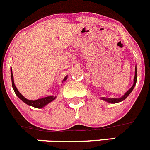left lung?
I'll use <instances>...</instances> for the list:
<instances>
[{"mask_svg":"<svg viewBox=\"0 0 150 150\" xmlns=\"http://www.w3.org/2000/svg\"><path fill=\"white\" fill-rule=\"evenodd\" d=\"M136 80H137V71H136H136H135L134 82H133V85L132 86L131 88H130V90H129L128 91H127V93H126L122 98H103L102 99L104 100H106V101L109 102V103H118V102H120V101H122V100H125L126 98L129 96V94L131 93L132 90H133V88H134L135 85H136Z\"/></svg>","mask_w":150,"mask_h":150,"instance_id":"8db88e82","label":"left lung"}]
</instances>
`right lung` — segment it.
I'll return each mask as SVG.
<instances>
[{
	"mask_svg": "<svg viewBox=\"0 0 150 150\" xmlns=\"http://www.w3.org/2000/svg\"><path fill=\"white\" fill-rule=\"evenodd\" d=\"M11 82H12V87H13V89H14V92H15L16 95H17V96H18V97L20 98L21 99V100H23V102H25V103H27V104L29 105V106H33V107L38 108V109H39V108L44 107L45 105H47V103H49L50 102L52 101L53 100H54V99L56 98V96H48V97L38 99V100H28V99L25 98L23 96V95L20 94V93L18 91V90L17 89V87H16L15 84H14V78H13L12 70H11ZM66 79H67V76L65 77V79H64V80H63V81H65Z\"/></svg>",
	"mask_w": 150,
	"mask_h": 150,
	"instance_id": "add662e5",
	"label": "right lung"
}]
</instances>
